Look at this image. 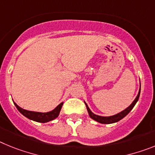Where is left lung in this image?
Listing matches in <instances>:
<instances>
[{
  "label": "left lung",
  "instance_id": "left-lung-1",
  "mask_svg": "<svg viewBox=\"0 0 155 155\" xmlns=\"http://www.w3.org/2000/svg\"><path fill=\"white\" fill-rule=\"evenodd\" d=\"M140 94V89L139 91H138V94L137 95V97L135 98V99L134 100V102L129 105L128 107L126 108L125 109H124L123 111L120 112L119 113H116V114L113 115V116H98V115L94 114L91 112V109H89L88 105H87L85 102H84V104L86 105V108H87V113H88V115L91 117L92 120H95V121L98 122L100 124H114V123H116V122H119L120 120H122L123 118H124L127 114H128L133 109V108L134 107V105H136V103L137 102L138 99H139Z\"/></svg>",
  "mask_w": 155,
  "mask_h": 155
}]
</instances>
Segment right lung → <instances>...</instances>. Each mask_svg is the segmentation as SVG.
<instances>
[{"label":"right lung","mask_w":155,"mask_h":155,"mask_svg":"<svg viewBox=\"0 0 155 155\" xmlns=\"http://www.w3.org/2000/svg\"><path fill=\"white\" fill-rule=\"evenodd\" d=\"M14 104H15V105L18 109V110L23 116H25L26 118L29 119L31 120H33V121L38 122V123H47V122L55 120L56 118L58 117L64 102H61V104H59L55 109H53L52 111H50V112H47V113H40V112H34V111L26 110V109H24L20 107V106H18L15 102H14Z\"/></svg>","instance_id":"obj_1"}]
</instances>
